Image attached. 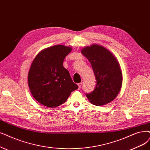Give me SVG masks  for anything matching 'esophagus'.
<instances>
[{
	"label": "esophagus",
	"instance_id": "1",
	"mask_svg": "<svg viewBox=\"0 0 150 150\" xmlns=\"http://www.w3.org/2000/svg\"><path fill=\"white\" fill-rule=\"evenodd\" d=\"M81 85H82L81 83H79V84H78V86H79V90H80V88H81Z\"/></svg>",
	"mask_w": 150,
	"mask_h": 150
}]
</instances>
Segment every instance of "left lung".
Wrapping results in <instances>:
<instances>
[{"instance_id":"8db88e82","label":"left lung","mask_w":150,"mask_h":150,"mask_svg":"<svg viewBox=\"0 0 150 150\" xmlns=\"http://www.w3.org/2000/svg\"><path fill=\"white\" fill-rule=\"evenodd\" d=\"M81 53L91 63L96 84L86 96L97 106H103L113 101L122 86V75L117 59L105 47L93 44L81 50Z\"/></svg>"}]
</instances>
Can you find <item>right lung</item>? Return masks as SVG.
Returning a JSON list of instances; mask_svg holds the SVG:
<instances>
[{"label":"right lung","instance_id":"right-lung-1","mask_svg":"<svg viewBox=\"0 0 150 150\" xmlns=\"http://www.w3.org/2000/svg\"><path fill=\"white\" fill-rule=\"evenodd\" d=\"M71 47L56 45L39 53L31 64L28 76L30 91L37 101L48 108L64 103L79 86L63 66Z\"/></svg>","mask_w":150,"mask_h":150}]
</instances>
